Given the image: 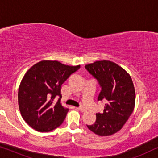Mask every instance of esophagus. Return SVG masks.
I'll list each match as a JSON object with an SVG mask.
<instances>
[{"mask_svg": "<svg viewBox=\"0 0 158 158\" xmlns=\"http://www.w3.org/2000/svg\"><path fill=\"white\" fill-rule=\"evenodd\" d=\"M77 109H78L80 111H82V112H85L86 111V109H84L83 107H77Z\"/></svg>", "mask_w": 158, "mask_h": 158, "instance_id": "34e87169", "label": "esophagus"}]
</instances>
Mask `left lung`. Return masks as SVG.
<instances>
[{"instance_id":"8db88e82","label":"left lung","mask_w":158,"mask_h":158,"mask_svg":"<svg viewBox=\"0 0 158 158\" xmlns=\"http://www.w3.org/2000/svg\"><path fill=\"white\" fill-rule=\"evenodd\" d=\"M101 87L98 101H104L102 113H96V122L87 125L98 136H111L122 128L134 111L135 90L128 73L115 62L101 60L85 66Z\"/></svg>"}]
</instances>
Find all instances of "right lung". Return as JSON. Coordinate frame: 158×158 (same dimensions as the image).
<instances>
[{
	"mask_svg": "<svg viewBox=\"0 0 158 158\" xmlns=\"http://www.w3.org/2000/svg\"><path fill=\"white\" fill-rule=\"evenodd\" d=\"M81 65H66L57 60H42L26 73L19 88V106L22 118L41 132L57 128L68 109L60 103L62 84ZM55 97H59L57 102Z\"/></svg>",
	"mask_w": 158,
	"mask_h": 158,
	"instance_id": "add662e5",
	"label": "right lung"
}]
</instances>
